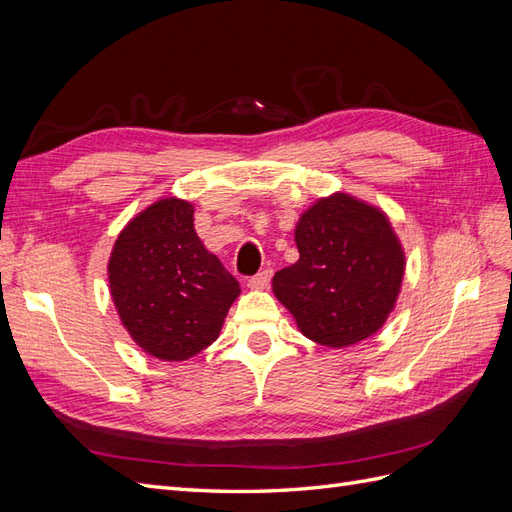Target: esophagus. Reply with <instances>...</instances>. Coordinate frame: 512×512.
Here are the masks:
<instances>
[{"mask_svg":"<svg viewBox=\"0 0 512 512\" xmlns=\"http://www.w3.org/2000/svg\"><path fill=\"white\" fill-rule=\"evenodd\" d=\"M271 275H273L271 269H265V271L256 273L254 277H250V280H247V288H252V290H265V288L269 286V282H271Z\"/></svg>","mask_w":512,"mask_h":512,"instance_id":"1","label":"esophagus"}]
</instances>
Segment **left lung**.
<instances>
[{"label":"left lung","instance_id":"obj_1","mask_svg":"<svg viewBox=\"0 0 512 512\" xmlns=\"http://www.w3.org/2000/svg\"><path fill=\"white\" fill-rule=\"evenodd\" d=\"M294 243L299 260L273 275V294L299 331L329 348H348L380 331L406 271L386 213L337 192L301 215Z\"/></svg>","mask_w":512,"mask_h":512}]
</instances>
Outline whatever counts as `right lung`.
I'll return each instance as SVG.
<instances>
[{
	"mask_svg": "<svg viewBox=\"0 0 512 512\" xmlns=\"http://www.w3.org/2000/svg\"><path fill=\"white\" fill-rule=\"evenodd\" d=\"M108 286L130 337L160 361H188L218 339L239 282L194 230L181 198L149 205L119 232Z\"/></svg>",
	"mask_w": 512,
	"mask_h": 512,
	"instance_id": "add662e5",
	"label": "right lung"
}]
</instances>
